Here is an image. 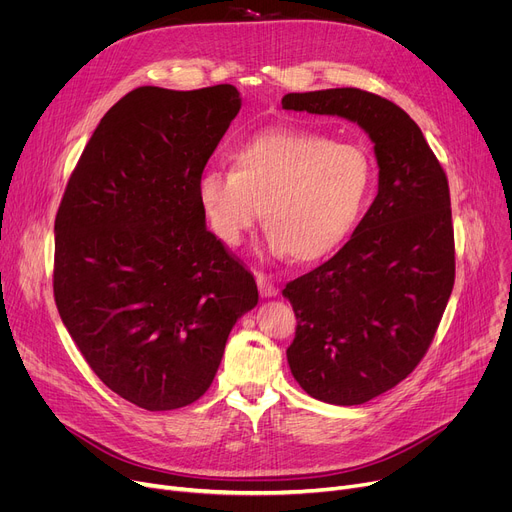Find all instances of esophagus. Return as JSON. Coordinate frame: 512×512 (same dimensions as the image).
Listing matches in <instances>:
<instances>
[{"instance_id": "obj_1", "label": "esophagus", "mask_w": 512, "mask_h": 512, "mask_svg": "<svg viewBox=\"0 0 512 512\" xmlns=\"http://www.w3.org/2000/svg\"><path fill=\"white\" fill-rule=\"evenodd\" d=\"M257 286H259V294L263 299H270L278 294V286L274 284V280L270 276H265V274H257Z\"/></svg>"}]
</instances>
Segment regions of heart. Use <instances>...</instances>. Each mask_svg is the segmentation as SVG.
Here are the masks:
<instances>
[{"label":"heart","mask_w":512,"mask_h":512,"mask_svg":"<svg viewBox=\"0 0 512 512\" xmlns=\"http://www.w3.org/2000/svg\"><path fill=\"white\" fill-rule=\"evenodd\" d=\"M230 161V170L209 168L197 182L207 222L228 247L240 245L261 211L270 251L313 263L355 232L371 201L369 153L317 132L265 130L234 147Z\"/></svg>","instance_id":"b5f03b06"}]
</instances>
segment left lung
Here are the masks:
<instances>
[{
	"label": "left lung",
	"mask_w": 512,
	"mask_h": 512,
	"mask_svg": "<svg viewBox=\"0 0 512 512\" xmlns=\"http://www.w3.org/2000/svg\"><path fill=\"white\" fill-rule=\"evenodd\" d=\"M282 110L359 124L378 159V195L351 240L282 290L297 315L286 357L313 398L351 407L417 367L454 286L448 180L421 128L361 89L288 93Z\"/></svg>",
	"instance_id": "8db88e82"
}]
</instances>
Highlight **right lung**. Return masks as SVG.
Segmentation results:
<instances>
[{"mask_svg":"<svg viewBox=\"0 0 512 512\" xmlns=\"http://www.w3.org/2000/svg\"><path fill=\"white\" fill-rule=\"evenodd\" d=\"M240 103L232 85L130 91L95 128L56 215L64 326L97 378L147 411L201 398L259 301L197 197Z\"/></svg>","mask_w":512,"mask_h":512,"instance_id":"1","label":"right lung"}]
</instances>
